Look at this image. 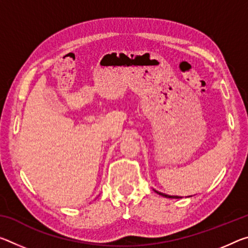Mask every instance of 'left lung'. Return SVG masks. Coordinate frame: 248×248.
<instances>
[{
    "mask_svg": "<svg viewBox=\"0 0 248 248\" xmlns=\"http://www.w3.org/2000/svg\"><path fill=\"white\" fill-rule=\"evenodd\" d=\"M155 192H156V193H158L159 195H162V196H164V198H168V199H180V196H174V195H168V194H164V193H161V192H158V191H155Z\"/></svg>",
    "mask_w": 248,
    "mask_h": 248,
    "instance_id": "8db88e82",
    "label": "left lung"
}]
</instances>
